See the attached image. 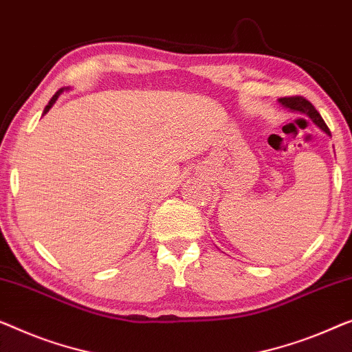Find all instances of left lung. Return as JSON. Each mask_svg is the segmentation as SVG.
<instances>
[{
  "label": "left lung",
  "instance_id": "left-lung-1",
  "mask_svg": "<svg viewBox=\"0 0 352 352\" xmlns=\"http://www.w3.org/2000/svg\"><path fill=\"white\" fill-rule=\"evenodd\" d=\"M278 101L284 106V108H287L289 111H294V113H300V114H305L307 117H309V119L313 120V124L318 125L325 135L332 136V135H330L329 126L325 125L322 117H320L318 111L314 109V106L309 103L308 100H305L303 96H284V98H279Z\"/></svg>",
  "mask_w": 352,
  "mask_h": 352
}]
</instances>
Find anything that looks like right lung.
Listing matches in <instances>:
<instances>
[{
	"mask_svg": "<svg viewBox=\"0 0 352 352\" xmlns=\"http://www.w3.org/2000/svg\"><path fill=\"white\" fill-rule=\"evenodd\" d=\"M63 90H66V89H60V90L57 91V94H55V95L52 96V98H50V101H49V104H47V106H45V108H44V114H45V113H49V109H50V108H52V106H54V103H55V101H57V98H58V96L63 94Z\"/></svg>",
	"mask_w": 352,
	"mask_h": 352,
	"instance_id": "1",
	"label": "right lung"
}]
</instances>
